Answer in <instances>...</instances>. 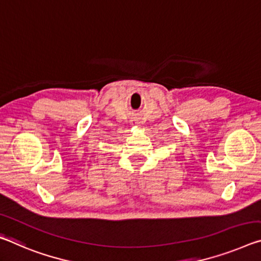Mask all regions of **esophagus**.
Masks as SVG:
<instances>
[{
    "label": "esophagus",
    "instance_id": "obj_1",
    "mask_svg": "<svg viewBox=\"0 0 261 261\" xmlns=\"http://www.w3.org/2000/svg\"><path fill=\"white\" fill-rule=\"evenodd\" d=\"M134 124H135V125H138V122L137 121H134Z\"/></svg>",
    "mask_w": 261,
    "mask_h": 261
}]
</instances>
